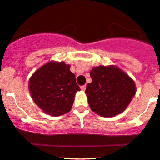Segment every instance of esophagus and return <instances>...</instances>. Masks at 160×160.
I'll list each match as a JSON object with an SVG mask.
<instances>
[{"mask_svg": "<svg viewBox=\"0 0 160 160\" xmlns=\"http://www.w3.org/2000/svg\"><path fill=\"white\" fill-rule=\"evenodd\" d=\"M81 88L82 91H84L85 89H86V86H85V85H83V86H81V88Z\"/></svg>", "mask_w": 160, "mask_h": 160, "instance_id": "obj_1", "label": "esophagus"}]
</instances>
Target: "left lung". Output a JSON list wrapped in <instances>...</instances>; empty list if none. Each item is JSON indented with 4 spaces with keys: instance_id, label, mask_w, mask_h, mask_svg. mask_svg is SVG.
Returning a JSON list of instances; mask_svg holds the SVG:
<instances>
[{
    "instance_id": "obj_1",
    "label": "left lung",
    "mask_w": 160,
    "mask_h": 160,
    "mask_svg": "<svg viewBox=\"0 0 160 160\" xmlns=\"http://www.w3.org/2000/svg\"><path fill=\"white\" fill-rule=\"evenodd\" d=\"M92 82L85 91L90 108L103 117L123 112L136 94L132 78L116 66H99L90 72Z\"/></svg>"
}]
</instances>
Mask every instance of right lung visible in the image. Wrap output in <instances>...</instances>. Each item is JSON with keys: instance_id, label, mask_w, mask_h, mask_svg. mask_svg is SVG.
Masks as SVG:
<instances>
[{"instance_id": "1", "label": "right lung", "mask_w": 160, "mask_h": 160, "mask_svg": "<svg viewBox=\"0 0 160 160\" xmlns=\"http://www.w3.org/2000/svg\"><path fill=\"white\" fill-rule=\"evenodd\" d=\"M29 93L44 112L58 116L69 112L80 88L70 65L50 61L36 70L29 80Z\"/></svg>"}]
</instances>
